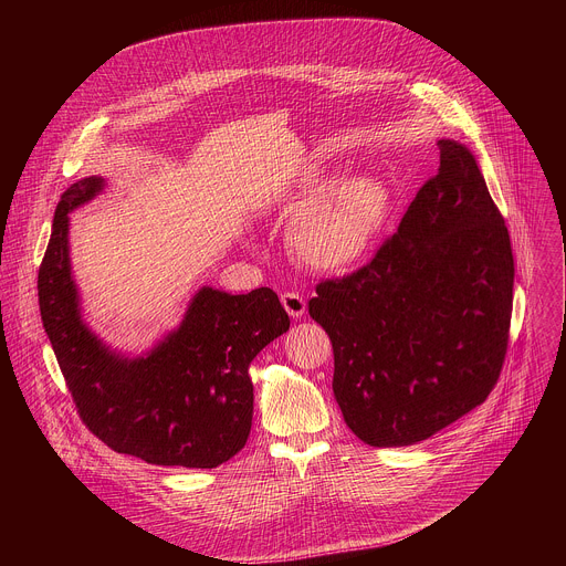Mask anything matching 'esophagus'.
<instances>
[{"label": "esophagus", "mask_w": 566, "mask_h": 566, "mask_svg": "<svg viewBox=\"0 0 566 566\" xmlns=\"http://www.w3.org/2000/svg\"><path fill=\"white\" fill-rule=\"evenodd\" d=\"M282 306L286 308V313L291 315V317H302L304 313H306V300L300 295V293H284L282 295Z\"/></svg>", "instance_id": "esophagus-1"}]
</instances>
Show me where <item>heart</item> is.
<instances>
[{
  "label": "heart",
  "mask_w": 566,
  "mask_h": 566,
  "mask_svg": "<svg viewBox=\"0 0 566 566\" xmlns=\"http://www.w3.org/2000/svg\"><path fill=\"white\" fill-rule=\"evenodd\" d=\"M302 200L286 241L297 264L315 273H345L358 266L374 251L391 210L387 186L371 175L340 177L317 190L315 179L304 177L286 208Z\"/></svg>",
  "instance_id": "heart-1"
}]
</instances>
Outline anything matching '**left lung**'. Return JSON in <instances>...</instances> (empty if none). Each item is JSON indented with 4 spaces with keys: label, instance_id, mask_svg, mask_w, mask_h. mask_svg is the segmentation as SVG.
Listing matches in <instances>:
<instances>
[{
    "label": "left lung",
    "instance_id": "1",
    "mask_svg": "<svg viewBox=\"0 0 566 566\" xmlns=\"http://www.w3.org/2000/svg\"><path fill=\"white\" fill-rule=\"evenodd\" d=\"M439 149V172L374 260L308 300L345 423L374 448L426 441L481 406L506 356L509 228L472 151L450 138Z\"/></svg>",
    "mask_w": 566,
    "mask_h": 566
}]
</instances>
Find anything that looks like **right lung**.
I'll return each instance as SVG.
<instances>
[{"label":"right lung","instance_id":"add662e5","mask_svg":"<svg viewBox=\"0 0 566 566\" xmlns=\"http://www.w3.org/2000/svg\"><path fill=\"white\" fill-rule=\"evenodd\" d=\"M103 177L66 188L38 273L42 325L83 423L112 450L154 465L217 468L247 446L253 358L289 332L273 289L247 295L201 286L181 325L129 358L83 319L69 260V212L103 192Z\"/></svg>","mask_w":566,"mask_h":566}]
</instances>
